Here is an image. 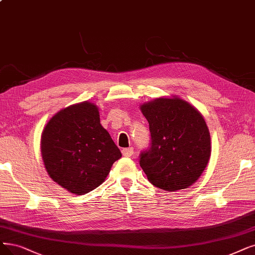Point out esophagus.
<instances>
[{
    "mask_svg": "<svg viewBox=\"0 0 255 255\" xmlns=\"http://www.w3.org/2000/svg\"><path fill=\"white\" fill-rule=\"evenodd\" d=\"M121 151H122V155H124L125 157H130L131 155L134 154V148L133 147H128V148H124Z\"/></svg>",
    "mask_w": 255,
    "mask_h": 255,
    "instance_id": "1",
    "label": "esophagus"
}]
</instances>
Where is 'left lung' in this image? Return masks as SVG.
I'll return each instance as SVG.
<instances>
[{"mask_svg": "<svg viewBox=\"0 0 255 255\" xmlns=\"http://www.w3.org/2000/svg\"><path fill=\"white\" fill-rule=\"evenodd\" d=\"M150 143L139 156L152 185L167 191L192 185L210 158V135L199 111L180 98H158L141 106Z\"/></svg>", "mask_w": 255, "mask_h": 255, "instance_id": "obj_1", "label": "left lung"}]
</instances>
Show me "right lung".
Masks as SVG:
<instances>
[{
    "mask_svg": "<svg viewBox=\"0 0 255 255\" xmlns=\"http://www.w3.org/2000/svg\"><path fill=\"white\" fill-rule=\"evenodd\" d=\"M49 176L74 195L95 189L121 158L119 148L100 125L93 104L68 107L49 120L40 141Z\"/></svg>",
    "mask_w": 255,
    "mask_h": 255,
    "instance_id": "obj_1",
    "label": "right lung"
}]
</instances>
